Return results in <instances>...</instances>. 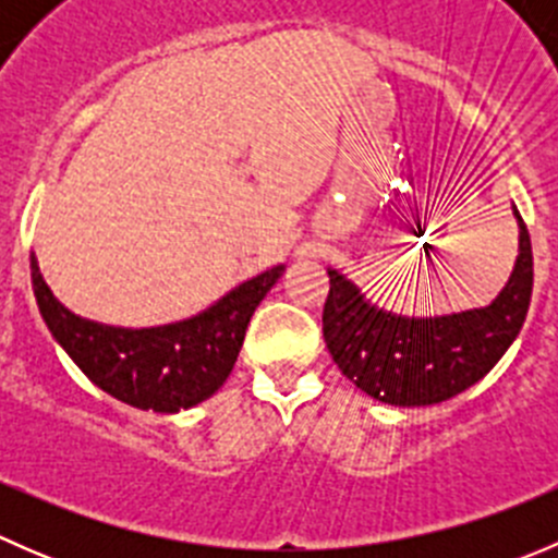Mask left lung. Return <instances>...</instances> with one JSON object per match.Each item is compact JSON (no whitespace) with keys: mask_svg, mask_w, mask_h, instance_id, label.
I'll return each instance as SVG.
<instances>
[{"mask_svg":"<svg viewBox=\"0 0 558 558\" xmlns=\"http://www.w3.org/2000/svg\"><path fill=\"white\" fill-rule=\"evenodd\" d=\"M519 256L508 283L486 307L410 318L373 305L356 283L329 269L324 340L353 386L399 408H421L475 386L519 337L532 300V240L521 213Z\"/></svg>","mask_w":558,"mask_h":558,"instance_id":"1","label":"left lung"}]
</instances>
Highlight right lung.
<instances>
[{
	"mask_svg": "<svg viewBox=\"0 0 558 558\" xmlns=\"http://www.w3.org/2000/svg\"><path fill=\"white\" fill-rule=\"evenodd\" d=\"M283 264L245 280L199 315L148 329L107 326L66 311L32 253L39 315L66 356L110 397L154 413H180L210 399L232 373L247 320L283 275Z\"/></svg>",
	"mask_w": 558,
	"mask_h": 558,
	"instance_id": "add662e5",
	"label": "right lung"
}]
</instances>
